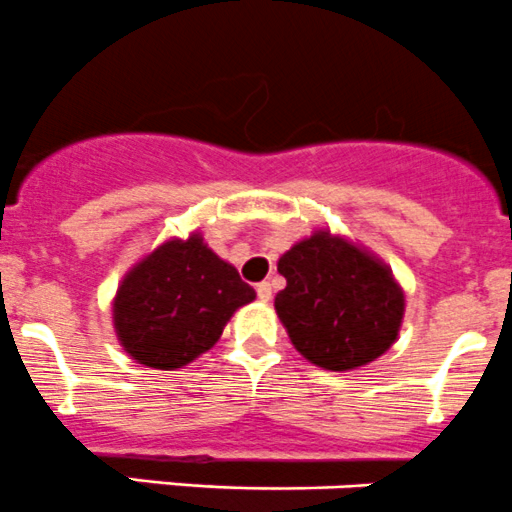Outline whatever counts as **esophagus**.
Wrapping results in <instances>:
<instances>
[{"mask_svg":"<svg viewBox=\"0 0 512 512\" xmlns=\"http://www.w3.org/2000/svg\"><path fill=\"white\" fill-rule=\"evenodd\" d=\"M255 292H257V297H260L262 302H267L272 297V285H270V282H260V285L255 287Z\"/></svg>","mask_w":512,"mask_h":512,"instance_id":"1","label":"esophagus"}]
</instances>
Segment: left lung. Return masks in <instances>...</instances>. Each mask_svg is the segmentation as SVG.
<instances>
[{
  "label": "left lung",
  "instance_id": "left-lung-1",
  "mask_svg": "<svg viewBox=\"0 0 512 512\" xmlns=\"http://www.w3.org/2000/svg\"><path fill=\"white\" fill-rule=\"evenodd\" d=\"M287 287L275 310L302 355L325 370H352L380 357L403 320V292L380 262L317 232L280 257Z\"/></svg>",
  "mask_w": 512,
  "mask_h": 512
}]
</instances>
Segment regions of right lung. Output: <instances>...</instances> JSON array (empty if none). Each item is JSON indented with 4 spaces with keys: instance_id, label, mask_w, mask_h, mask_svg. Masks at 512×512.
I'll list each match as a JSON object with an SVG mask.
<instances>
[{
    "instance_id": "obj_1",
    "label": "right lung",
    "mask_w": 512,
    "mask_h": 512,
    "mask_svg": "<svg viewBox=\"0 0 512 512\" xmlns=\"http://www.w3.org/2000/svg\"><path fill=\"white\" fill-rule=\"evenodd\" d=\"M255 290L232 265L192 235L165 242L124 277L114 300V327L137 362L172 370L210 350L237 307Z\"/></svg>"
}]
</instances>
